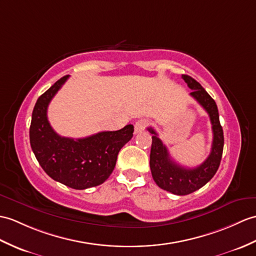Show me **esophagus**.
<instances>
[{"label": "esophagus", "mask_w": 256, "mask_h": 256, "mask_svg": "<svg viewBox=\"0 0 256 256\" xmlns=\"http://www.w3.org/2000/svg\"><path fill=\"white\" fill-rule=\"evenodd\" d=\"M147 126H148V121L144 120V118H142V120L136 121L135 126H134L135 133H140V132H142V130H144Z\"/></svg>", "instance_id": "34e87169"}]
</instances>
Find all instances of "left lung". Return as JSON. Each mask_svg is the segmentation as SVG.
I'll return each mask as SVG.
<instances>
[{
    "label": "left lung",
    "instance_id": "obj_1",
    "mask_svg": "<svg viewBox=\"0 0 256 256\" xmlns=\"http://www.w3.org/2000/svg\"><path fill=\"white\" fill-rule=\"evenodd\" d=\"M182 78L193 90L190 94L210 116L212 130V144L210 156L203 164L195 168H186L171 159L167 147L158 138L156 130L152 128H147L152 134L150 162L152 179L159 188L176 195L191 194L204 186L217 172L224 150V130L219 122V114L215 100L191 76L182 75Z\"/></svg>",
    "mask_w": 256,
    "mask_h": 256
}]
</instances>
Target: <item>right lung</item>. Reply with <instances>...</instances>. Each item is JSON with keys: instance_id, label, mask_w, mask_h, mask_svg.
Returning a JSON list of instances; mask_svg holds the SVG:
<instances>
[{"instance_id": "obj_1", "label": "right lung", "mask_w": 256, "mask_h": 256, "mask_svg": "<svg viewBox=\"0 0 256 256\" xmlns=\"http://www.w3.org/2000/svg\"><path fill=\"white\" fill-rule=\"evenodd\" d=\"M68 75L63 76L41 94L32 116L29 138L39 164L53 180L75 190L104 183L114 171L118 154L133 138L134 126L99 132L85 138H62L48 121V106Z\"/></svg>"}]
</instances>
